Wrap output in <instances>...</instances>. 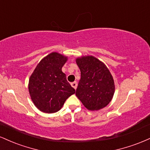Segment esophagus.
Returning <instances> with one entry per match:
<instances>
[{"label":"esophagus","mask_w":150,"mask_h":150,"mask_svg":"<svg viewBox=\"0 0 150 150\" xmlns=\"http://www.w3.org/2000/svg\"><path fill=\"white\" fill-rule=\"evenodd\" d=\"M70 85H71V86H72V87H73L74 89H76V88H77V82H76V81H75V82H72V83L70 84Z\"/></svg>","instance_id":"1"}]
</instances>
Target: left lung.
Segmentation results:
<instances>
[{"instance_id": "8db88e82", "label": "left lung", "mask_w": 150, "mask_h": 150, "mask_svg": "<svg viewBox=\"0 0 150 150\" xmlns=\"http://www.w3.org/2000/svg\"><path fill=\"white\" fill-rule=\"evenodd\" d=\"M80 70L75 95L89 111H99L109 104L115 92L113 76L103 62L92 56L76 58Z\"/></svg>"}]
</instances>
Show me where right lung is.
<instances>
[{
  "mask_svg": "<svg viewBox=\"0 0 150 150\" xmlns=\"http://www.w3.org/2000/svg\"><path fill=\"white\" fill-rule=\"evenodd\" d=\"M68 56L52 52L38 63L30 77L28 84L31 99L39 111L56 113L75 90L67 81L62 68Z\"/></svg>",
  "mask_w": 150,
  "mask_h": 150,
  "instance_id": "add662e5",
  "label": "right lung"
}]
</instances>
